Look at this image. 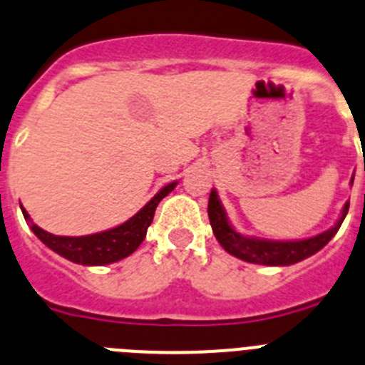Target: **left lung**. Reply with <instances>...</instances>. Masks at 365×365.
I'll return each mask as SVG.
<instances>
[{
	"instance_id": "obj_1",
	"label": "left lung",
	"mask_w": 365,
	"mask_h": 365,
	"mask_svg": "<svg viewBox=\"0 0 365 365\" xmlns=\"http://www.w3.org/2000/svg\"><path fill=\"white\" fill-rule=\"evenodd\" d=\"M353 179H351V185H353ZM347 210H349V202H346V206H344L336 225L333 228H329V230L322 232V234L314 235V237L299 241H272L259 240V237H247V235H241L240 232H235L230 222H228L227 212L222 208L215 190H212L210 199H208V217H210L212 230H214V235L217 237L219 245L228 254L240 257V259L269 267L294 265L298 261L305 259V257L322 250L329 241L333 240L338 228L341 227V222H344L347 215Z\"/></svg>"
}]
</instances>
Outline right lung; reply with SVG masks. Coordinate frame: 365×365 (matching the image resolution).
<instances>
[{
	"instance_id": "1",
	"label": "right lung",
	"mask_w": 365,
	"mask_h": 365,
	"mask_svg": "<svg viewBox=\"0 0 365 365\" xmlns=\"http://www.w3.org/2000/svg\"><path fill=\"white\" fill-rule=\"evenodd\" d=\"M175 186L177 180L164 186L144 208H140L133 217L118 227L98 232V234L80 235V237L49 234L31 221L24 206H21V212H24V217L29 222L31 230L38 235V240L62 257L73 261V263H78V265H109V263L124 259L137 250L138 245L146 237L148 227L153 221L155 208Z\"/></svg>"
}]
</instances>
